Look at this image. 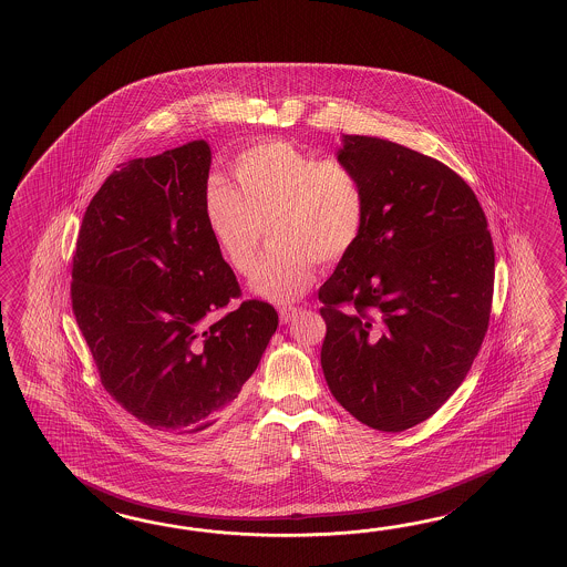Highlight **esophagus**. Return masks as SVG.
I'll use <instances>...</instances> for the list:
<instances>
[{
	"label": "esophagus",
	"instance_id": "34e87169",
	"mask_svg": "<svg viewBox=\"0 0 567 567\" xmlns=\"http://www.w3.org/2000/svg\"><path fill=\"white\" fill-rule=\"evenodd\" d=\"M298 312H300V308H296V306H281V308H279V320H281V324L291 322V318Z\"/></svg>",
	"mask_w": 567,
	"mask_h": 567
}]
</instances>
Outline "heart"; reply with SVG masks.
I'll return each mask as SVG.
<instances>
[{"instance_id": "1", "label": "heart", "mask_w": 567, "mask_h": 567, "mask_svg": "<svg viewBox=\"0 0 567 567\" xmlns=\"http://www.w3.org/2000/svg\"><path fill=\"white\" fill-rule=\"evenodd\" d=\"M230 169L237 188L223 178L206 182V229L227 266L247 276L269 227L276 245L255 269V293L279 303L298 300L312 286L316 261L334 266L357 247L367 193L347 162L267 140L239 152Z\"/></svg>"}]
</instances>
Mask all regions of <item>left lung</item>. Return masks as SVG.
I'll return each mask as SVG.
<instances>
[{"instance_id":"left-lung-1","label":"left lung","mask_w":567,"mask_h":567,"mask_svg":"<svg viewBox=\"0 0 567 567\" xmlns=\"http://www.w3.org/2000/svg\"><path fill=\"white\" fill-rule=\"evenodd\" d=\"M338 159L362 181L367 225L318 291L322 371L352 417L403 432L446 403L481 350L493 239L471 186L434 157L344 135Z\"/></svg>"}]
</instances>
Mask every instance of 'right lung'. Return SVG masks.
I'll return each instance as SVG.
<instances>
[{"instance_id": "1", "label": "right lung", "mask_w": 567, "mask_h": 567, "mask_svg": "<svg viewBox=\"0 0 567 567\" xmlns=\"http://www.w3.org/2000/svg\"><path fill=\"white\" fill-rule=\"evenodd\" d=\"M86 206L71 300L101 383L166 434L206 430L229 410L278 328L271 303L241 301L206 229L205 140L117 166Z\"/></svg>"}]
</instances>
